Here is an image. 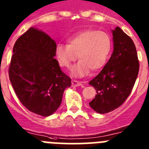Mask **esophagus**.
Instances as JSON below:
<instances>
[{
  "mask_svg": "<svg viewBox=\"0 0 149 149\" xmlns=\"http://www.w3.org/2000/svg\"><path fill=\"white\" fill-rule=\"evenodd\" d=\"M72 86H80L82 85V82H80V81H77V80H72Z\"/></svg>",
  "mask_w": 149,
  "mask_h": 149,
  "instance_id": "esophagus-1",
  "label": "esophagus"
}]
</instances>
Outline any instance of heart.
<instances>
[{
  "label": "heart",
  "mask_w": 149,
  "mask_h": 149,
  "mask_svg": "<svg viewBox=\"0 0 149 149\" xmlns=\"http://www.w3.org/2000/svg\"><path fill=\"white\" fill-rule=\"evenodd\" d=\"M68 43L57 45L55 55L61 67L68 69L72 67L79 56L80 61L72 72L74 77H84L90 70L97 72L101 69L112 49L111 36L97 30L80 32L69 38Z\"/></svg>",
  "instance_id": "heart-1"
}]
</instances>
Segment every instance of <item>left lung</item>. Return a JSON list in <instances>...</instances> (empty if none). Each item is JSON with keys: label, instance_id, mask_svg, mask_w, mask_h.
Segmentation results:
<instances>
[{"label": "left lung", "instance_id": "8db88e82", "mask_svg": "<svg viewBox=\"0 0 149 149\" xmlns=\"http://www.w3.org/2000/svg\"><path fill=\"white\" fill-rule=\"evenodd\" d=\"M114 51L102 71L89 84L96 89L89 106L106 114L120 106L132 92L139 72V61L133 40L120 27L112 30Z\"/></svg>", "mask_w": 149, "mask_h": 149}]
</instances>
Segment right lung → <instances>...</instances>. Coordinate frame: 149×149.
Returning <instances> with one entry per match:
<instances>
[{
	"mask_svg": "<svg viewBox=\"0 0 149 149\" xmlns=\"http://www.w3.org/2000/svg\"><path fill=\"white\" fill-rule=\"evenodd\" d=\"M56 43L48 35L31 27L16 40L9 67L12 87L30 111L48 117L61 106L71 78L54 59Z\"/></svg>",
	"mask_w": 149,
	"mask_h": 149,
	"instance_id": "add662e5",
	"label": "right lung"
}]
</instances>
